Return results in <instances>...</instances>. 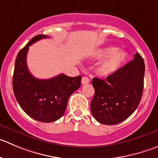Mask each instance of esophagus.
<instances>
[{"label": "esophagus", "instance_id": "obj_1", "mask_svg": "<svg viewBox=\"0 0 158 158\" xmlns=\"http://www.w3.org/2000/svg\"><path fill=\"white\" fill-rule=\"evenodd\" d=\"M89 82H90V79L88 77H82L81 83L83 84V85H86V84H88Z\"/></svg>", "mask_w": 158, "mask_h": 158}]
</instances>
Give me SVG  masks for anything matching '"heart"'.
Masks as SVG:
<instances>
[{"label":"heart","mask_w":158,"mask_h":158,"mask_svg":"<svg viewBox=\"0 0 158 158\" xmlns=\"http://www.w3.org/2000/svg\"><path fill=\"white\" fill-rule=\"evenodd\" d=\"M117 48L115 46H108L96 50L93 53V58L95 60H106L101 62L98 67V72L102 76H108L115 73L120 66L125 61L127 54L124 52H116Z\"/></svg>","instance_id":"heart-1"}]
</instances>
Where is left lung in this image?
Listing matches in <instances>:
<instances>
[{"mask_svg":"<svg viewBox=\"0 0 158 158\" xmlns=\"http://www.w3.org/2000/svg\"><path fill=\"white\" fill-rule=\"evenodd\" d=\"M144 72L143 59L136 52L133 60L106 79L93 78L94 95L91 110L98 123L115 125L133 113L142 98Z\"/></svg>","mask_w":158,"mask_h":158,"instance_id":"obj_1","label":"left lung"}]
</instances>
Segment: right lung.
Returning <instances> with one entry per match:
<instances>
[{"mask_svg": "<svg viewBox=\"0 0 158 158\" xmlns=\"http://www.w3.org/2000/svg\"><path fill=\"white\" fill-rule=\"evenodd\" d=\"M47 35H37L18 53L13 74V91L24 112L34 119L51 123L63 116L71 94L81 87V76L71 77L61 73L50 79H38L27 67L29 46Z\"/></svg>", "mask_w": 158, "mask_h": 158, "instance_id": "obj_1", "label": "right lung"}]
</instances>
